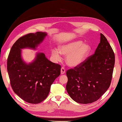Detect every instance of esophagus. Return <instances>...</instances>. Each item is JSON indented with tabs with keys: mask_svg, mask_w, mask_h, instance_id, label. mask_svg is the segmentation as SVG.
<instances>
[{
	"mask_svg": "<svg viewBox=\"0 0 122 122\" xmlns=\"http://www.w3.org/2000/svg\"><path fill=\"white\" fill-rule=\"evenodd\" d=\"M66 72V70L64 67H62L61 68V74H64Z\"/></svg>",
	"mask_w": 122,
	"mask_h": 122,
	"instance_id": "esophagus-1",
	"label": "esophagus"
}]
</instances>
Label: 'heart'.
<instances>
[{
    "mask_svg": "<svg viewBox=\"0 0 122 122\" xmlns=\"http://www.w3.org/2000/svg\"><path fill=\"white\" fill-rule=\"evenodd\" d=\"M91 50V47L89 44H83L81 41H76L60 48L61 54L67 56L66 62L67 65L72 67L81 64L86 60ZM60 52L57 50H52V54L56 60H60L61 58Z\"/></svg>",
    "mask_w": 122,
    "mask_h": 122,
    "instance_id": "b5f03b06",
    "label": "heart"
}]
</instances>
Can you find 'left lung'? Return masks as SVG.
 <instances>
[{"instance_id":"8db88e82","label":"left lung","mask_w":122,"mask_h":122,"mask_svg":"<svg viewBox=\"0 0 122 122\" xmlns=\"http://www.w3.org/2000/svg\"><path fill=\"white\" fill-rule=\"evenodd\" d=\"M100 36V42L95 53L66 72V90L77 103L88 104L96 101L111 83L115 56L105 36L102 34Z\"/></svg>"}]
</instances>
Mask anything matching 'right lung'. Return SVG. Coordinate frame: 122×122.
I'll use <instances>...</instances> for the list:
<instances>
[{
  "label": "right lung",
  "mask_w": 122,
  "mask_h": 122,
  "mask_svg": "<svg viewBox=\"0 0 122 122\" xmlns=\"http://www.w3.org/2000/svg\"><path fill=\"white\" fill-rule=\"evenodd\" d=\"M46 36V32L38 31L21 36L11 48L7 60L13 91L31 104H38L47 97L51 84L61 74V65L49 61L43 53H38L35 61L28 64L22 59L21 49H36Z\"/></svg>",
  "instance_id": "right-lung-1"
}]
</instances>
